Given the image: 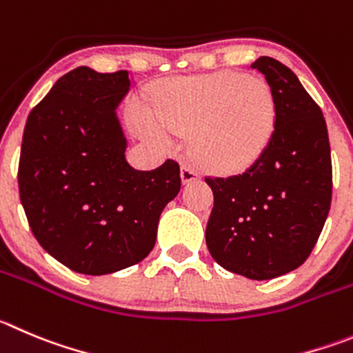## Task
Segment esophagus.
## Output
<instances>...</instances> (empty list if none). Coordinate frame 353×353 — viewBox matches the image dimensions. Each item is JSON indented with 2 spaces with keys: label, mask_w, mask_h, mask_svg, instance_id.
<instances>
[{
  "label": "esophagus",
  "mask_w": 353,
  "mask_h": 353,
  "mask_svg": "<svg viewBox=\"0 0 353 353\" xmlns=\"http://www.w3.org/2000/svg\"><path fill=\"white\" fill-rule=\"evenodd\" d=\"M200 177V174L196 172L195 169H193V167H190V165H183L181 167V179H183V183L184 184H188V183H193V181H196Z\"/></svg>",
  "instance_id": "34e87169"
}]
</instances>
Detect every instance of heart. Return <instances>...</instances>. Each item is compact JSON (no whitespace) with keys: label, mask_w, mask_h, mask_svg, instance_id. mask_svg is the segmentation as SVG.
Listing matches in <instances>:
<instances>
[{"label":"heart","mask_w":353,"mask_h":353,"mask_svg":"<svg viewBox=\"0 0 353 353\" xmlns=\"http://www.w3.org/2000/svg\"><path fill=\"white\" fill-rule=\"evenodd\" d=\"M276 99L261 78L233 71L160 85L153 116L139 128L150 139L165 143L169 130L192 134L190 151L207 170L235 174L251 167L272 143Z\"/></svg>","instance_id":"b5f03b06"}]
</instances>
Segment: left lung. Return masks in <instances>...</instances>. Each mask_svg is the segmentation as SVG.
Here are the masks:
<instances>
[{"instance_id": "obj_1", "label": "left lung", "mask_w": 353, "mask_h": 353, "mask_svg": "<svg viewBox=\"0 0 353 353\" xmlns=\"http://www.w3.org/2000/svg\"><path fill=\"white\" fill-rule=\"evenodd\" d=\"M251 68L275 94V134L245 172L205 177L214 193L205 242L228 272L270 281L301 266L317 243L331 209V148L321 108L294 72L272 57Z\"/></svg>"}]
</instances>
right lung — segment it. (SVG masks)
<instances>
[{"instance_id":"1","label":"right lung","mask_w":353,"mask_h":353,"mask_svg":"<svg viewBox=\"0 0 353 353\" xmlns=\"http://www.w3.org/2000/svg\"><path fill=\"white\" fill-rule=\"evenodd\" d=\"M127 71L87 65L59 78L26 121L19 193L39 245L85 275L143 261L157 240L163 207L181 190L177 161L136 170L117 108Z\"/></svg>"}]
</instances>
